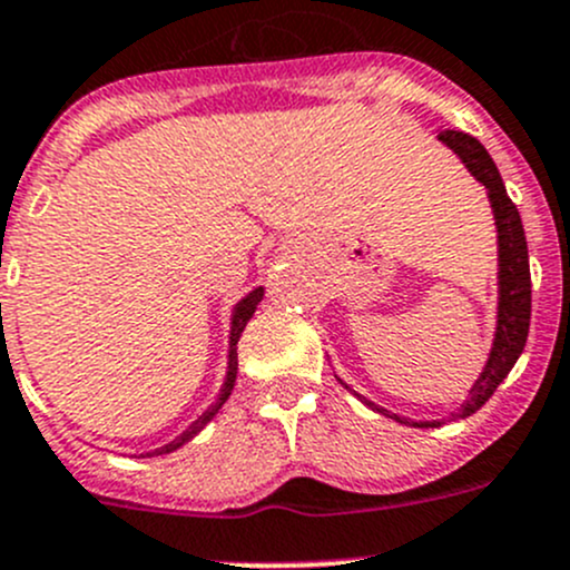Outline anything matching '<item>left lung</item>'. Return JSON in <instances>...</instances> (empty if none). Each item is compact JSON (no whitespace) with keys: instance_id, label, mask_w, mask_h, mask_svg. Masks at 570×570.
<instances>
[{"instance_id":"8db88e82","label":"left lung","mask_w":570,"mask_h":570,"mask_svg":"<svg viewBox=\"0 0 570 570\" xmlns=\"http://www.w3.org/2000/svg\"><path fill=\"white\" fill-rule=\"evenodd\" d=\"M441 142L452 148L458 157L463 159L465 168L480 184H485L488 198H491L493 217H497L499 232V320H497V338H493L491 358H488L485 370L476 377L471 386L469 400L463 402L458 416H471L480 411L491 394L497 392L499 383L510 375V370L519 361L521 350L527 344V333H530V314H532V278H530V256H527V237L524 226H521V215L515 204L510 200L508 189H504L502 176H499L497 165H493L491 154L485 151L476 137L465 135V131H441ZM364 400V396H361ZM372 411H381L386 416L396 419L400 424H411L400 413H389L377 407L375 402L364 400ZM441 422H413V428H435Z\"/></svg>"}]
</instances>
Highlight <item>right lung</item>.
I'll return each mask as SVG.
<instances>
[{
    "mask_svg": "<svg viewBox=\"0 0 570 570\" xmlns=\"http://www.w3.org/2000/svg\"><path fill=\"white\" fill-rule=\"evenodd\" d=\"M262 297H264V289H262V286H258V289H253L250 295L243 297V301L237 303V308H234V317H232V347H228V375H226V383H223V392H220V396H217L215 405H212L209 411L204 413V416L195 419V422L189 424V428L184 430V433L178 435L176 441H170V444L159 446L157 452H148V458H151V455H168V452H174V450H178V446H184L189 439H193V435H198L200 430L206 428V422H209V419L215 416L217 411H220L223 402H226L228 394H232L234 381H237V342H239V336H243V331H245V325H248V320L253 317V312H256V306H258V303H262Z\"/></svg>",
    "mask_w": 570,
    "mask_h": 570,
    "instance_id": "add662e5",
    "label": "right lung"
}]
</instances>
